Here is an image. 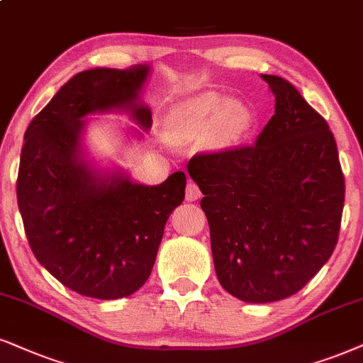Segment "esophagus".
I'll return each mask as SVG.
<instances>
[{
    "instance_id": "34e87169",
    "label": "esophagus",
    "mask_w": 363,
    "mask_h": 363,
    "mask_svg": "<svg viewBox=\"0 0 363 363\" xmlns=\"http://www.w3.org/2000/svg\"><path fill=\"white\" fill-rule=\"evenodd\" d=\"M201 189H199V186L196 184V182H192V181H189L187 182V187H186V199L187 201H197V199H201Z\"/></svg>"
}]
</instances>
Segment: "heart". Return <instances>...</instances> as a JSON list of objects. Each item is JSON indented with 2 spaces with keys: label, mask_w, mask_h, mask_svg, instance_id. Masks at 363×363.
Returning a JSON list of instances; mask_svg holds the SVG:
<instances>
[{
  "label": "heart",
  "mask_w": 363,
  "mask_h": 363,
  "mask_svg": "<svg viewBox=\"0 0 363 363\" xmlns=\"http://www.w3.org/2000/svg\"><path fill=\"white\" fill-rule=\"evenodd\" d=\"M250 112L241 104L226 102L214 94L199 95L172 110L169 128L176 139L213 132L219 144L240 140L250 127Z\"/></svg>",
  "instance_id": "b5f03b06"
}]
</instances>
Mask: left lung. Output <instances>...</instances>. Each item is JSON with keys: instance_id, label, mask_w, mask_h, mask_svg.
<instances>
[{"instance_id": "8db88e82", "label": "left lung", "mask_w": 363, "mask_h": 363, "mask_svg": "<svg viewBox=\"0 0 363 363\" xmlns=\"http://www.w3.org/2000/svg\"><path fill=\"white\" fill-rule=\"evenodd\" d=\"M261 79L274 94V116L258 140L187 164L204 194L219 283L247 303L295 295L320 272L337 246L345 201L327 121L290 82Z\"/></svg>"}]
</instances>
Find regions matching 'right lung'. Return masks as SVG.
Returning a JSON list of instances; mask_svg holds the SVG:
<instances>
[{
  "mask_svg": "<svg viewBox=\"0 0 363 363\" xmlns=\"http://www.w3.org/2000/svg\"><path fill=\"white\" fill-rule=\"evenodd\" d=\"M150 68H94L73 75L25 132L16 197L35 258L84 296L117 300L147 281L169 216L184 201L186 174L144 186L100 174L82 157L85 116L127 110L152 125L139 94Z\"/></svg>",
  "mask_w": 363,
  "mask_h": 363,
  "instance_id": "right-lung-1",
  "label": "right lung"
}]
</instances>
